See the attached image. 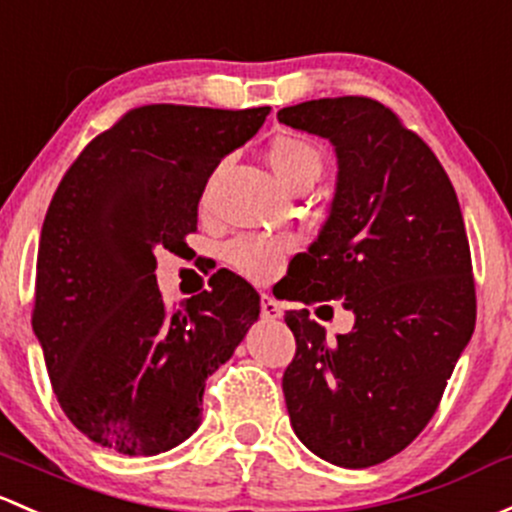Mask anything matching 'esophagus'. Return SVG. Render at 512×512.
I'll list each match as a JSON object with an SVG mask.
<instances>
[{
    "label": "esophagus",
    "instance_id": "34e87169",
    "mask_svg": "<svg viewBox=\"0 0 512 512\" xmlns=\"http://www.w3.org/2000/svg\"><path fill=\"white\" fill-rule=\"evenodd\" d=\"M260 306H262V316H265L267 321L282 319V304H279L277 299H272L270 294H262Z\"/></svg>",
    "mask_w": 512,
    "mask_h": 512
}]
</instances>
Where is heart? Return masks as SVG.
Returning a JSON list of instances; mask_svg holds the SVG:
<instances>
[{
    "label": "heart",
    "instance_id": "obj_1",
    "mask_svg": "<svg viewBox=\"0 0 512 512\" xmlns=\"http://www.w3.org/2000/svg\"><path fill=\"white\" fill-rule=\"evenodd\" d=\"M267 164L287 191L311 188L324 171V154L309 139L282 134L267 147ZM294 242L287 238H240L228 247V260L240 274L255 282H265L282 267Z\"/></svg>",
    "mask_w": 512,
    "mask_h": 512
}]
</instances>
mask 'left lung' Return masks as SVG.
<instances>
[{
  "instance_id": "1",
  "label": "left lung",
  "mask_w": 512,
  "mask_h": 512,
  "mask_svg": "<svg viewBox=\"0 0 512 512\" xmlns=\"http://www.w3.org/2000/svg\"><path fill=\"white\" fill-rule=\"evenodd\" d=\"M282 125L319 134L338 159L326 223L297 257L289 301L346 297L351 333L326 338L287 311L297 355L282 390L294 434L343 469L400 454L437 412L476 326L471 250L449 176L378 100L346 95L284 107Z\"/></svg>"
}]
</instances>
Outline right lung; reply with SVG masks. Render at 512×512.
Wrapping results in <instances>:
<instances>
[{
  "instance_id": "1",
  "label": "right lung",
  "mask_w": 512,
  "mask_h": 512,
  "mask_svg": "<svg viewBox=\"0 0 512 512\" xmlns=\"http://www.w3.org/2000/svg\"><path fill=\"white\" fill-rule=\"evenodd\" d=\"M267 115L137 107L80 152L53 193L31 324L63 412L95 444L154 456L191 437L208 375L260 319V294L240 277L166 309L154 250L186 245L215 166Z\"/></svg>"
}]
</instances>
